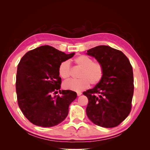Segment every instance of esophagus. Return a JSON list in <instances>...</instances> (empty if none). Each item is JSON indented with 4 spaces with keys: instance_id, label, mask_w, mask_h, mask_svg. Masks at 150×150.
I'll list each match as a JSON object with an SVG mask.
<instances>
[{
    "instance_id": "esophagus-1",
    "label": "esophagus",
    "mask_w": 150,
    "mask_h": 150,
    "mask_svg": "<svg viewBox=\"0 0 150 150\" xmlns=\"http://www.w3.org/2000/svg\"><path fill=\"white\" fill-rule=\"evenodd\" d=\"M81 94H82V93H81V92H78V93H77V95H78V96H81Z\"/></svg>"
}]
</instances>
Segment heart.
<instances>
[{
	"instance_id": "heart-1",
	"label": "heart",
	"mask_w": 150,
	"mask_h": 150,
	"mask_svg": "<svg viewBox=\"0 0 150 150\" xmlns=\"http://www.w3.org/2000/svg\"><path fill=\"white\" fill-rule=\"evenodd\" d=\"M74 62L77 67L81 69L78 74L79 79L66 81L62 84L64 89L79 92L89 88L90 84L95 86L102 81L104 75V68L101 62H94L93 59L85 55L76 57ZM58 72L62 78L69 79L72 74L69 62H61L58 67Z\"/></svg>"
}]
</instances>
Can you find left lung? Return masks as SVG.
Returning a JSON list of instances; mask_svg holds the SVG:
<instances>
[{"label": "left lung", "mask_w": 150, "mask_h": 150, "mask_svg": "<svg viewBox=\"0 0 150 150\" xmlns=\"http://www.w3.org/2000/svg\"><path fill=\"white\" fill-rule=\"evenodd\" d=\"M87 52L102 63L104 75L94 88L83 93L88 99L86 114L95 125L114 128L131 110L134 92L132 66L123 52L110 46H99Z\"/></svg>", "instance_id": "1"}]
</instances>
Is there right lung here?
Masks as SVG:
<instances>
[{"mask_svg": "<svg viewBox=\"0 0 150 150\" xmlns=\"http://www.w3.org/2000/svg\"><path fill=\"white\" fill-rule=\"evenodd\" d=\"M49 46L27 52L17 66V103L23 115L32 123L42 127L57 125L65 120L69 104L77 97L71 90L61 91L60 63L73 57ZM59 90L62 95L52 96Z\"/></svg>", "mask_w": 150, "mask_h": 150, "instance_id": "obj_1", "label": "right lung"}]
</instances>
